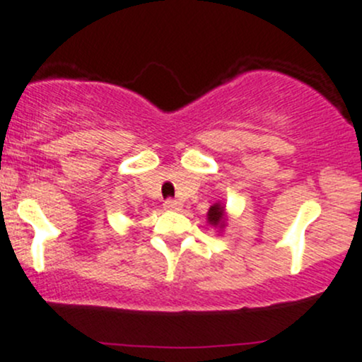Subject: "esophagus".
<instances>
[{
	"instance_id": "34e87169",
	"label": "esophagus",
	"mask_w": 362,
	"mask_h": 362,
	"mask_svg": "<svg viewBox=\"0 0 362 362\" xmlns=\"http://www.w3.org/2000/svg\"><path fill=\"white\" fill-rule=\"evenodd\" d=\"M165 209H168V211H177V209H180L182 206H180V202L178 201H175V199H166L165 201Z\"/></svg>"
}]
</instances>
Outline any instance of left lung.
Listing matches in <instances>:
<instances>
[{
	"label": "left lung",
	"mask_w": 362,
	"mask_h": 362,
	"mask_svg": "<svg viewBox=\"0 0 362 362\" xmlns=\"http://www.w3.org/2000/svg\"><path fill=\"white\" fill-rule=\"evenodd\" d=\"M208 221L213 226H225V208L221 204H214L208 211Z\"/></svg>",
	"instance_id": "left-lung-1"
}]
</instances>
